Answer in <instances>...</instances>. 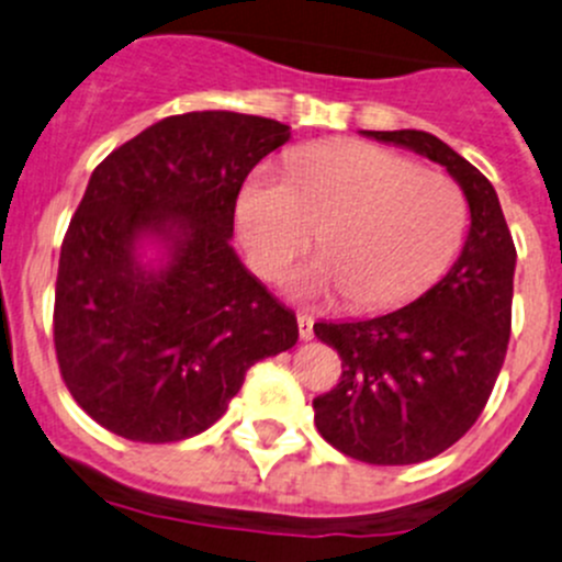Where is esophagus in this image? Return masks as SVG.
I'll return each mask as SVG.
<instances>
[{
	"label": "esophagus",
	"instance_id": "1",
	"mask_svg": "<svg viewBox=\"0 0 562 562\" xmlns=\"http://www.w3.org/2000/svg\"><path fill=\"white\" fill-rule=\"evenodd\" d=\"M297 330H300V338H303V341H311V338H314V319H311L308 314H300Z\"/></svg>",
	"mask_w": 562,
	"mask_h": 562
}]
</instances>
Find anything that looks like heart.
<instances>
[{
  "label": "heart",
  "instance_id": "heart-1",
  "mask_svg": "<svg viewBox=\"0 0 562 562\" xmlns=\"http://www.w3.org/2000/svg\"><path fill=\"white\" fill-rule=\"evenodd\" d=\"M468 204L442 171L366 142L292 155L289 171L259 166L237 196V229L262 279H281L316 240L327 257L289 276L297 300L347 292L360 311L418 297L462 246Z\"/></svg>",
  "mask_w": 562,
  "mask_h": 562
}]
</instances>
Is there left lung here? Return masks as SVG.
<instances>
[{"label": "left lung", "mask_w": 562, "mask_h": 562, "mask_svg": "<svg viewBox=\"0 0 562 562\" xmlns=\"http://www.w3.org/2000/svg\"><path fill=\"white\" fill-rule=\"evenodd\" d=\"M446 166L470 204L453 268L409 305L352 322H319L341 355V382L314 398L319 435L369 464H418L462 440L483 413L510 336L516 248L492 182L426 131H363Z\"/></svg>", "instance_id": "1"}]
</instances>
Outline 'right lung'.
I'll return each instance as SVG.
<instances>
[{
    "instance_id": "add662e5",
    "label": "right lung",
    "mask_w": 562,
    "mask_h": 562,
    "mask_svg": "<svg viewBox=\"0 0 562 562\" xmlns=\"http://www.w3.org/2000/svg\"><path fill=\"white\" fill-rule=\"evenodd\" d=\"M289 125L237 111L166 116L98 169L63 240L54 347L70 396L133 442L210 429L257 360L297 341V319L235 248L248 171ZM161 251L143 262V248Z\"/></svg>"
}]
</instances>
